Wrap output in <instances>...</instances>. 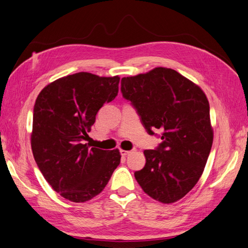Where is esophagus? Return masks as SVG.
<instances>
[{
  "label": "esophagus",
  "instance_id": "34e87169",
  "mask_svg": "<svg viewBox=\"0 0 248 248\" xmlns=\"http://www.w3.org/2000/svg\"><path fill=\"white\" fill-rule=\"evenodd\" d=\"M120 153H121V155H122L123 157H126L127 155H129V154L131 153L130 151H124V150H121L120 151Z\"/></svg>",
  "mask_w": 248,
  "mask_h": 248
}]
</instances>
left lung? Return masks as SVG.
<instances>
[{"label":"left lung","instance_id":"obj_1","mask_svg":"<svg viewBox=\"0 0 248 248\" xmlns=\"http://www.w3.org/2000/svg\"><path fill=\"white\" fill-rule=\"evenodd\" d=\"M121 92L148 134L162 130L157 148L144 151L146 163L135 172L137 181L158 202L183 199L199 181L211 151L213 131L206 94L177 71L162 67L123 78Z\"/></svg>","mask_w":248,"mask_h":248}]
</instances>
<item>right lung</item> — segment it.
I'll return each instance as SVG.
<instances>
[{
    "label": "right lung",
    "mask_w": 248,
    "mask_h": 248,
    "mask_svg": "<svg viewBox=\"0 0 248 248\" xmlns=\"http://www.w3.org/2000/svg\"><path fill=\"white\" fill-rule=\"evenodd\" d=\"M119 82V76L78 72L48 84L37 97L32 155L43 177L65 200L84 202L100 194L120 164L119 150L82 143L98 110L118 95Z\"/></svg>",
    "instance_id": "1"
}]
</instances>
